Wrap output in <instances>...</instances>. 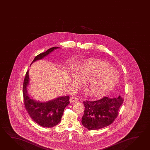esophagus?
Segmentation results:
<instances>
[{"mask_svg": "<svg viewBox=\"0 0 150 150\" xmlns=\"http://www.w3.org/2000/svg\"><path fill=\"white\" fill-rule=\"evenodd\" d=\"M76 100H77V98L74 96H72L70 98V101L71 103H74V102H76Z\"/></svg>", "mask_w": 150, "mask_h": 150, "instance_id": "1", "label": "esophagus"}]
</instances>
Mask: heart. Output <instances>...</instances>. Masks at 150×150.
<instances>
[{"instance_id":"heart-1","label":"heart","mask_w":150,"mask_h":150,"mask_svg":"<svg viewBox=\"0 0 150 150\" xmlns=\"http://www.w3.org/2000/svg\"><path fill=\"white\" fill-rule=\"evenodd\" d=\"M69 72L73 76V83L78 85V80L84 82L87 94L92 97H100L111 90L119 81V75L106 62L88 59L71 68Z\"/></svg>"}]
</instances>
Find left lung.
<instances>
[{"mask_svg":"<svg viewBox=\"0 0 150 150\" xmlns=\"http://www.w3.org/2000/svg\"><path fill=\"white\" fill-rule=\"evenodd\" d=\"M122 98L104 97L95 101L83 102L85 109L81 123L88 130H98L108 126L115 121L123 103Z\"/></svg>","mask_w":150,"mask_h":150,"instance_id":"8db88e82","label":"left lung"}]
</instances>
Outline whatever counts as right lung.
<instances>
[{
    "instance_id": "1",
    "label": "right lung",
    "mask_w": 150,
    "mask_h": 150,
    "mask_svg": "<svg viewBox=\"0 0 150 150\" xmlns=\"http://www.w3.org/2000/svg\"><path fill=\"white\" fill-rule=\"evenodd\" d=\"M59 47H52L35 57L33 62L42 59ZM29 70L25 74L23 85L24 103L30 117L39 125L47 128L55 126L61 120L64 110L70 103L69 96H59L47 102H40L33 100L28 93L27 87L29 84Z\"/></svg>"
}]
</instances>
